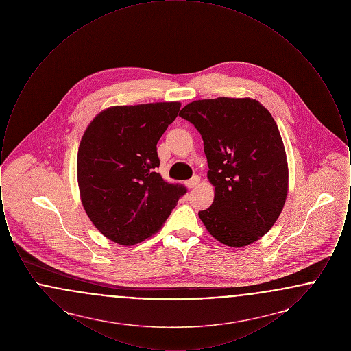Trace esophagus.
<instances>
[{
    "mask_svg": "<svg viewBox=\"0 0 351 351\" xmlns=\"http://www.w3.org/2000/svg\"><path fill=\"white\" fill-rule=\"evenodd\" d=\"M199 183H200V176H193L191 180H186L184 184H185V186H188V188H195Z\"/></svg>",
    "mask_w": 351,
    "mask_h": 351,
    "instance_id": "esophagus-1",
    "label": "esophagus"
}]
</instances>
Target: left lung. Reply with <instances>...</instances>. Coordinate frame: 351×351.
I'll return each mask as SVG.
<instances>
[{
    "mask_svg": "<svg viewBox=\"0 0 351 351\" xmlns=\"http://www.w3.org/2000/svg\"><path fill=\"white\" fill-rule=\"evenodd\" d=\"M180 117L201 134L213 204L199 212L212 237L230 247L262 238L283 210L288 163L283 139L267 109L250 97L189 102Z\"/></svg>",
    "mask_w": 351,
    "mask_h": 351,
    "instance_id": "8db88e82",
    "label": "left lung"
}]
</instances>
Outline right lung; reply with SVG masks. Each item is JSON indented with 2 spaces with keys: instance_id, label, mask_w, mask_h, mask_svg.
I'll list each match as a JSON object with an SVG mask.
<instances>
[{
  "instance_id": "right-lung-1",
  "label": "right lung",
  "mask_w": 351,
  "mask_h": 351,
  "mask_svg": "<svg viewBox=\"0 0 351 351\" xmlns=\"http://www.w3.org/2000/svg\"><path fill=\"white\" fill-rule=\"evenodd\" d=\"M182 104L110 106L90 121L77 152L85 213L108 239L132 246L159 232L186 192L156 168V143Z\"/></svg>"
}]
</instances>
